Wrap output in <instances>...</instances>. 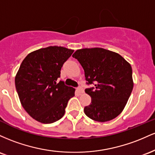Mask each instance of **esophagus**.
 Returning a JSON list of instances; mask_svg holds the SVG:
<instances>
[{"label": "esophagus", "mask_w": 155, "mask_h": 155, "mask_svg": "<svg viewBox=\"0 0 155 155\" xmlns=\"http://www.w3.org/2000/svg\"><path fill=\"white\" fill-rule=\"evenodd\" d=\"M77 90L80 94H83V92H84V90H83V88H82V87H78V88H77Z\"/></svg>", "instance_id": "1"}]
</instances>
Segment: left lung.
I'll use <instances>...</instances> for the list:
<instances>
[{"label":"left lung","instance_id":"obj_1","mask_svg":"<svg viewBox=\"0 0 155 155\" xmlns=\"http://www.w3.org/2000/svg\"><path fill=\"white\" fill-rule=\"evenodd\" d=\"M84 69L85 90L91 98L85 114L94 121L105 122L122 112L133 88L131 65L119 53L100 48H83L72 55Z\"/></svg>","mask_w":155,"mask_h":155}]
</instances>
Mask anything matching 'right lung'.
I'll use <instances>...</instances> for the list:
<instances>
[{
	"label": "right lung",
	"mask_w": 155,
	"mask_h": 155,
	"mask_svg": "<svg viewBox=\"0 0 155 155\" xmlns=\"http://www.w3.org/2000/svg\"><path fill=\"white\" fill-rule=\"evenodd\" d=\"M74 50L50 46L31 52L22 61L15 86L23 108L33 119L50 124L61 119L74 89L63 81L57 83L64 62Z\"/></svg>",
	"instance_id": "add662e5"
}]
</instances>
